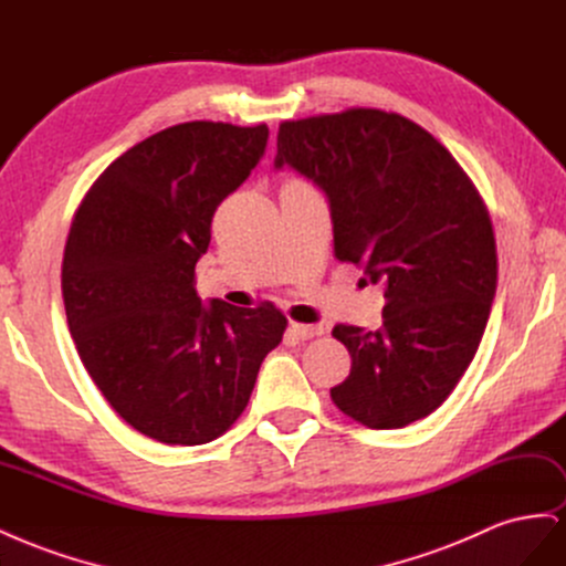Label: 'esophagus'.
<instances>
[{"mask_svg":"<svg viewBox=\"0 0 566 566\" xmlns=\"http://www.w3.org/2000/svg\"><path fill=\"white\" fill-rule=\"evenodd\" d=\"M289 334L298 338V340H307V338H315L324 334V326L322 324H298V322H291L289 324Z\"/></svg>","mask_w":566,"mask_h":566,"instance_id":"34e87169","label":"esophagus"}]
</instances>
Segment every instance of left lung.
Listing matches in <instances>:
<instances>
[{
	"label": "left lung",
	"mask_w": 566,
	"mask_h": 566,
	"mask_svg": "<svg viewBox=\"0 0 566 566\" xmlns=\"http://www.w3.org/2000/svg\"><path fill=\"white\" fill-rule=\"evenodd\" d=\"M284 167L324 192L334 256L386 298L380 329L334 326L353 357L334 405L374 430L426 418L470 367L496 296L494 230L475 186L426 129L371 107L284 122Z\"/></svg>",
	"instance_id": "8db88e82"
}]
</instances>
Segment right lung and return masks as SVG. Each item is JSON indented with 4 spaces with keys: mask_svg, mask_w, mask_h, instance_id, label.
<instances>
[{
    "mask_svg": "<svg viewBox=\"0 0 566 566\" xmlns=\"http://www.w3.org/2000/svg\"><path fill=\"white\" fill-rule=\"evenodd\" d=\"M270 129L186 122L107 167L72 221L63 301L84 369L126 423L161 444L221 437L249 405L286 317L202 303L211 218L265 155Z\"/></svg>",
    "mask_w": 566,
    "mask_h": 566,
    "instance_id": "add662e5",
    "label": "right lung"
}]
</instances>
